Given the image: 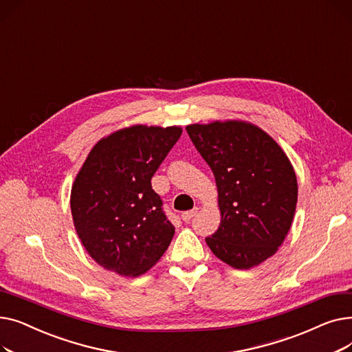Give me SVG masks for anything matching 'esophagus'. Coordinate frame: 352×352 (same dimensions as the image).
Returning <instances> with one entry per match:
<instances>
[{
	"label": "esophagus",
	"mask_w": 352,
	"mask_h": 352,
	"mask_svg": "<svg viewBox=\"0 0 352 352\" xmlns=\"http://www.w3.org/2000/svg\"><path fill=\"white\" fill-rule=\"evenodd\" d=\"M198 207H195V208H192V210H190V211H186V212H182V215H181V218H182V221H186V223H190V221L197 215V212H198Z\"/></svg>",
	"instance_id": "esophagus-1"
}]
</instances>
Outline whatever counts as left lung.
<instances>
[{
	"mask_svg": "<svg viewBox=\"0 0 352 352\" xmlns=\"http://www.w3.org/2000/svg\"><path fill=\"white\" fill-rule=\"evenodd\" d=\"M212 170L221 224L206 241L221 261L248 270L274 255L291 228L298 186L292 165L263 129L243 121L188 125Z\"/></svg>",
	"mask_w": 352,
	"mask_h": 352,
	"instance_id": "obj_1",
	"label": "left lung"
}]
</instances>
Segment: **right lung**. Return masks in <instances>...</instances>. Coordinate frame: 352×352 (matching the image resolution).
Segmentation results:
<instances>
[{
	"instance_id": "add662e5",
	"label": "right lung",
	"mask_w": 352,
	"mask_h": 352,
	"mask_svg": "<svg viewBox=\"0 0 352 352\" xmlns=\"http://www.w3.org/2000/svg\"><path fill=\"white\" fill-rule=\"evenodd\" d=\"M181 133L179 126L134 125L88 154L71 190V212L82 245L101 267L138 276L168 248L175 227L151 178Z\"/></svg>"
}]
</instances>
